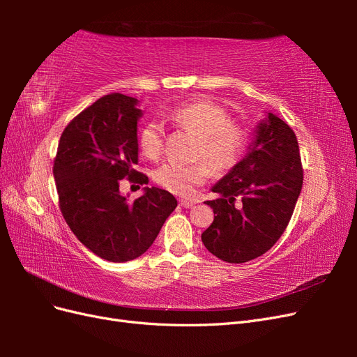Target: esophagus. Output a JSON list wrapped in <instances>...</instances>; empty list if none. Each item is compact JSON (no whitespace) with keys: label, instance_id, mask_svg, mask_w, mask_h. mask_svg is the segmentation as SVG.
Segmentation results:
<instances>
[{"label":"esophagus","instance_id":"34e87169","mask_svg":"<svg viewBox=\"0 0 357 357\" xmlns=\"http://www.w3.org/2000/svg\"><path fill=\"white\" fill-rule=\"evenodd\" d=\"M180 205H181V207H185V208H192L193 205H195V202L186 201V199H181V201H180Z\"/></svg>","mask_w":357,"mask_h":357}]
</instances>
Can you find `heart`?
I'll return each instance as SVG.
<instances>
[{"label": "heart", "mask_w": 357, "mask_h": 357, "mask_svg": "<svg viewBox=\"0 0 357 357\" xmlns=\"http://www.w3.org/2000/svg\"><path fill=\"white\" fill-rule=\"evenodd\" d=\"M168 119L201 138L198 158L207 162L185 165L168 162L155 172L159 186L178 197H192L197 188L214 171H228L238 164L248 146L247 129L229 121V113L220 104L201 98L181 104L168 113ZM165 128L159 121L147 122L139 132V146L149 158H156L164 144Z\"/></svg>", "instance_id": "1"}]
</instances>
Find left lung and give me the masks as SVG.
<instances>
[{"label":"left lung","instance_id":"left-lung-1","mask_svg":"<svg viewBox=\"0 0 357 357\" xmlns=\"http://www.w3.org/2000/svg\"><path fill=\"white\" fill-rule=\"evenodd\" d=\"M302 180L295 132L268 113L257 123L247 155L211 188L219 198L207 201L215 215L201 235L204 245L229 264L262 256L287 228Z\"/></svg>","mask_w":357,"mask_h":357}]
</instances>
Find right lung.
<instances>
[{
  "mask_svg": "<svg viewBox=\"0 0 357 357\" xmlns=\"http://www.w3.org/2000/svg\"><path fill=\"white\" fill-rule=\"evenodd\" d=\"M138 100L105 95L63 129L53 164L59 208L73 234L92 253L128 262L153 244L177 199L159 188H144L134 202L119 190L121 180L147 185L138 164Z\"/></svg>",
  "mask_w": 357,
  "mask_h": 357,
  "instance_id": "right-lung-1",
  "label": "right lung"
}]
</instances>
